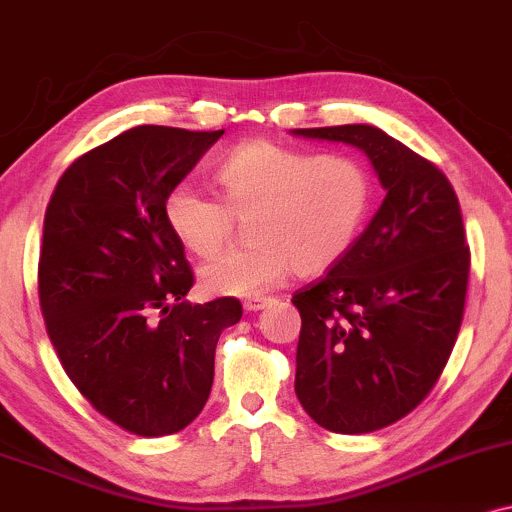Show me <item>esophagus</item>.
I'll list each match as a JSON object with an SVG mask.
<instances>
[{
    "mask_svg": "<svg viewBox=\"0 0 512 512\" xmlns=\"http://www.w3.org/2000/svg\"><path fill=\"white\" fill-rule=\"evenodd\" d=\"M267 303H269L267 295H250V298L243 300V307L248 312H257V310H264V307H267Z\"/></svg>",
    "mask_w": 512,
    "mask_h": 512,
    "instance_id": "1",
    "label": "esophagus"
}]
</instances>
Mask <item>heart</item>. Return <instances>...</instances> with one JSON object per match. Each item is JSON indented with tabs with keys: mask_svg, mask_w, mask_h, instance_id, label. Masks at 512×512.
<instances>
[{
	"mask_svg": "<svg viewBox=\"0 0 512 512\" xmlns=\"http://www.w3.org/2000/svg\"><path fill=\"white\" fill-rule=\"evenodd\" d=\"M219 197L178 183L164 197V219L197 257L229 243L236 219H248L252 245L202 267L214 295H257L288 272L315 276L346 255L372 207L374 181L360 159L315 155L272 140L236 147L217 169Z\"/></svg>",
	"mask_w": 512,
	"mask_h": 512,
	"instance_id": "obj_1",
	"label": "heart"
}]
</instances>
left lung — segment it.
Instances as JSON below:
<instances>
[{
  "label": "left lung",
  "mask_w": 512,
  "mask_h": 512,
  "mask_svg": "<svg viewBox=\"0 0 512 512\" xmlns=\"http://www.w3.org/2000/svg\"><path fill=\"white\" fill-rule=\"evenodd\" d=\"M293 135L362 150L386 190L379 212L317 283L293 295L303 329L295 396L319 427L367 434L412 412L463 322L470 248L441 169L367 123Z\"/></svg>",
  "instance_id": "left-lung-1"
}]
</instances>
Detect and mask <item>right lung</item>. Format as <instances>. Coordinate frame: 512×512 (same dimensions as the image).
Here are the masks:
<instances>
[{"label": "right lung", "instance_id": "add662e5", "mask_svg": "<svg viewBox=\"0 0 512 512\" xmlns=\"http://www.w3.org/2000/svg\"><path fill=\"white\" fill-rule=\"evenodd\" d=\"M224 131L135 126L78 157L45 212L40 307L61 367L100 415L138 436L205 408L236 298L190 305L193 269L164 197Z\"/></svg>", "mask_w": 512, "mask_h": 512}]
</instances>
